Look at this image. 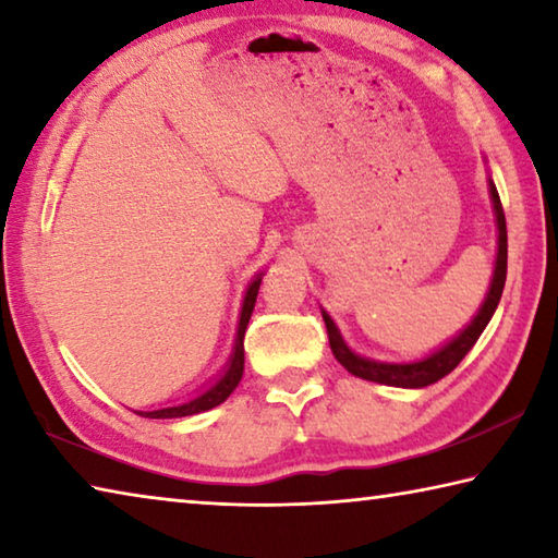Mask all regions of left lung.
I'll return each instance as SVG.
<instances>
[{
	"label": "left lung",
	"instance_id": "1",
	"mask_svg": "<svg viewBox=\"0 0 558 558\" xmlns=\"http://www.w3.org/2000/svg\"><path fill=\"white\" fill-rule=\"evenodd\" d=\"M489 199H493L495 216H497V260H495L493 282H489L485 302L480 305L477 315L472 317V323L462 329L458 337H452L448 344H442L438 352L423 356L418 362L389 364V362H374V359L359 356L356 352H352V349L344 344L342 335H339L337 325L332 323V317L323 310L329 347H332V354L337 356V362L342 364L349 374H354L359 379H366V381L401 386V389H423V386H430L440 381L442 376H448L462 362V356L475 347L480 335H483V329L495 315L499 298H502V290H505V280H507V221H505V209H502V202H499V194H497V186L493 184V179H489Z\"/></svg>",
	"mask_w": 558,
	"mask_h": 558
}]
</instances>
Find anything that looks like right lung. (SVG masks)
Wrapping results in <instances>:
<instances>
[{"label":"right lung","instance_id":"add662e5","mask_svg":"<svg viewBox=\"0 0 558 558\" xmlns=\"http://www.w3.org/2000/svg\"><path fill=\"white\" fill-rule=\"evenodd\" d=\"M260 276H263V272H258V276L251 280L248 290H245L241 317H239V332H235L233 354L229 359V364H226V372L219 376V381H214L209 389H206L199 396H194L192 401H184L179 405H167V409H157V411H135V413L145 415V418H184V415L209 411V409H214V405H219V403L229 399L235 386H239L241 376H243V337H245V327H248V319L253 315V305H256L258 288H260V280H263Z\"/></svg>","mask_w":558,"mask_h":558}]
</instances>
